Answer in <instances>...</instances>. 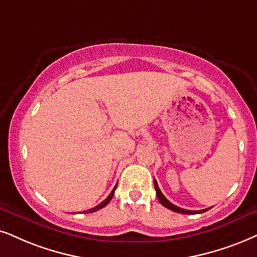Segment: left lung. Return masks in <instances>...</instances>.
Segmentation results:
<instances>
[{
	"mask_svg": "<svg viewBox=\"0 0 257 257\" xmlns=\"http://www.w3.org/2000/svg\"><path fill=\"white\" fill-rule=\"evenodd\" d=\"M154 186H155V191H157V197L160 203L164 205L165 207H167V209H170L172 211H174V212H178V213H184V215H194V213H203L205 212V211H207L209 209H211V207H209V209H205V210H198V211H192V210H185V209H181V207L174 205V204H172L170 200L167 199L166 197L162 194V192L160 191V188H159L158 186V183L157 180L154 179Z\"/></svg>",
	"mask_w": 257,
	"mask_h": 257,
	"instance_id": "8db88e82",
	"label": "left lung"
}]
</instances>
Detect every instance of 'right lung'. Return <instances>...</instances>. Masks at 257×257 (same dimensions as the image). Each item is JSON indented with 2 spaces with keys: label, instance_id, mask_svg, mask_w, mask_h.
Returning a JSON list of instances; mask_svg holds the SVG:
<instances>
[{
  "label": "right lung",
  "instance_id": "1",
  "mask_svg": "<svg viewBox=\"0 0 257 257\" xmlns=\"http://www.w3.org/2000/svg\"><path fill=\"white\" fill-rule=\"evenodd\" d=\"M116 186H117V185H116ZM116 186H115V187H113V190L111 191V193H110V194H109V196H108V197H106V199H105V200H103V201H102V203H100V204H99V205H97V206H95V207H93V209H90L89 211H87V213H89V212H95V211H97V210H99V209H102V207H104V206L106 205V204H109V201H110V200H111V198H112V196H113V193H115Z\"/></svg>",
  "mask_w": 257,
  "mask_h": 257
}]
</instances>
